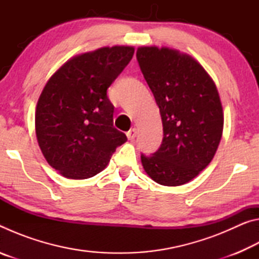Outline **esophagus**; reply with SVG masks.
I'll use <instances>...</instances> for the list:
<instances>
[{"label":"esophagus","mask_w":259,"mask_h":259,"mask_svg":"<svg viewBox=\"0 0 259 259\" xmlns=\"http://www.w3.org/2000/svg\"><path fill=\"white\" fill-rule=\"evenodd\" d=\"M126 137H128V139H130V140L135 139L136 137H137V129L136 128L130 129L128 133H126Z\"/></svg>","instance_id":"34e87169"}]
</instances>
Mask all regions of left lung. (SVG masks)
Returning <instances> with one entry per match:
<instances>
[{
	"label": "left lung",
	"instance_id": "1",
	"mask_svg": "<svg viewBox=\"0 0 259 259\" xmlns=\"http://www.w3.org/2000/svg\"><path fill=\"white\" fill-rule=\"evenodd\" d=\"M136 57L163 125L159 150L142 154L144 170L160 185H183L211 162L221 142L224 115L216 84L198 61L177 50L140 47Z\"/></svg>",
	"mask_w": 259,
	"mask_h": 259
}]
</instances>
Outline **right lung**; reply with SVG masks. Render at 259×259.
Wrapping results in <instances>:
<instances>
[{"instance_id":"1","label":"right lung","mask_w":259,"mask_h":259,"mask_svg":"<svg viewBox=\"0 0 259 259\" xmlns=\"http://www.w3.org/2000/svg\"><path fill=\"white\" fill-rule=\"evenodd\" d=\"M134 52V47L123 46L85 52L66 61L47 82L35 112V133L47 162L64 177H94L126 142L113 125L107 89Z\"/></svg>"}]
</instances>
